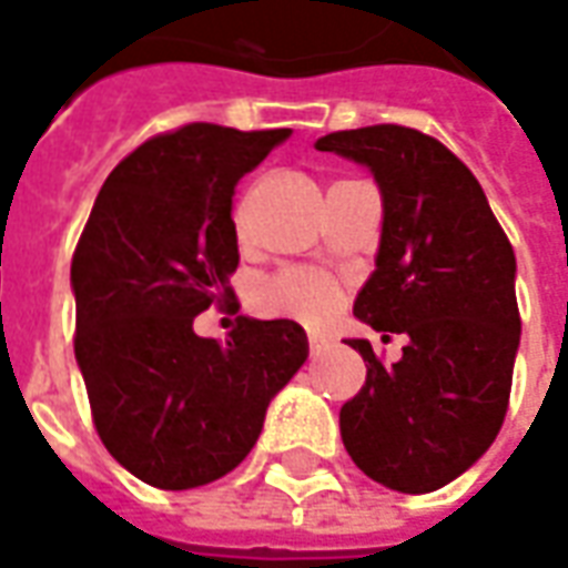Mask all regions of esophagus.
I'll return each instance as SVG.
<instances>
[{
  "instance_id": "obj_1",
  "label": "esophagus",
  "mask_w": 568,
  "mask_h": 568,
  "mask_svg": "<svg viewBox=\"0 0 568 568\" xmlns=\"http://www.w3.org/2000/svg\"><path fill=\"white\" fill-rule=\"evenodd\" d=\"M307 344H311V353H320L325 347V338H320V335H311V338H307Z\"/></svg>"
}]
</instances>
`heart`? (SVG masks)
<instances>
[{
  "label": "heart",
  "mask_w": 568,
  "mask_h": 568,
  "mask_svg": "<svg viewBox=\"0 0 568 568\" xmlns=\"http://www.w3.org/2000/svg\"><path fill=\"white\" fill-rule=\"evenodd\" d=\"M257 301L267 313L297 316L304 323H320L338 304V283L323 271L285 267L261 285Z\"/></svg>",
  "instance_id": "heart-1"
}]
</instances>
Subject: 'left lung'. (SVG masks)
<instances>
[{"mask_svg":"<svg viewBox=\"0 0 568 568\" xmlns=\"http://www.w3.org/2000/svg\"><path fill=\"white\" fill-rule=\"evenodd\" d=\"M316 150L375 172L384 227L353 313L406 335L384 368L368 341L366 384L341 406L353 464L381 486L422 495L462 477L505 424L519 347L517 257L486 193L449 146L406 125L332 132Z\"/></svg>","mask_w":568,"mask_h":568,"instance_id":"obj_1","label":"left lung"}]
</instances>
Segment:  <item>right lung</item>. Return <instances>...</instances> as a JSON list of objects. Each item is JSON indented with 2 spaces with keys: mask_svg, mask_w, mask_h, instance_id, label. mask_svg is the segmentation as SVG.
Returning <instances> with one entry per match:
<instances>
[{
  "mask_svg": "<svg viewBox=\"0 0 568 568\" xmlns=\"http://www.w3.org/2000/svg\"><path fill=\"white\" fill-rule=\"evenodd\" d=\"M288 129L190 122L134 146L79 236L77 363L106 452L156 489H196L257 443L271 399L307 359L292 320L236 316L227 344L200 338L209 307L236 313L233 193Z\"/></svg>",
  "mask_w": 568,
  "mask_h": 568,
  "instance_id": "1",
  "label": "right lung"
}]
</instances>
